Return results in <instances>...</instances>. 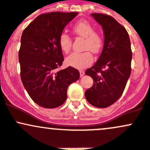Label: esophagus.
Returning <instances> with one entry per match:
<instances>
[{
    "instance_id": "esophagus-1",
    "label": "esophagus",
    "mask_w": 150,
    "mask_h": 150,
    "mask_svg": "<svg viewBox=\"0 0 150 150\" xmlns=\"http://www.w3.org/2000/svg\"><path fill=\"white\" fill-rule=\"evenodd\" d=\"M85 75V72L83 70H80V76L83 77Z\"/></svg>"
}]
</instances>
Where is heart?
I'll use <instances>...</instances> for the list:
<instances>
[{
  "label": "heart",
  "instance_id": "heart-1",
  "mask_svg": "<svg viewBox=\"0 0 150 150\" xmlns=\"http://www.w3.org/2000/svg\"><path fill=\"white\" fill-rule=\"evenodd\" d=\"M94 27L88 21H81L75 25L73 30L78 35L84 38V52H74L66 58L67 65L83 69L91 65L93 62V56L90 51L94 54H99L104 46V38L102 35L94 31ZM59 45L62 51L68 53L72 47V38L67 33H62L59 38Z\"/></svg>",
  "mask_w": 150,
  "mask_h": 150
}]
</instances>
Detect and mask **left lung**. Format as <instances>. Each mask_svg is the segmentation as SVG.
Listing matches in <instances>:
<instances>
[{
	"label": "left lung",
	"instance_id": "left-lung-1",
	"mask_svg": "<svg viewBox=\"0 0 150 150\" xmlns=\"http://www.w3.org/2000/svg\"><path fill=\"white\" fill-rule=\"evenodd\" d=\"M91 16L102 25L104 43L98 61L85 72L93 80L85 96L91 104L104 108L114 104L123 93L131 75L132 51L128 32L112 16L96 13Z\"/></svg>",
	"mask_w": 150,
	"mask_h": 150
}]
</instances>
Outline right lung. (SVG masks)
Segmentation results:
<instances>
[{
    "label": "right lung",
    "instance_id": "right-lung-1",
    "mask_svg": "<svg viewBox=\"0 0 150 150\" xmlns=\"http://www.w3.org/2000/svg\"><path fill=\"white\" fill-rule=\"evenodd\" d=\"M78 12L42 13L24 30L19 51L20 76L29 96L39 106L56 108L65 102L68 86L80 78L72 67L57 70L64 57L59 38Z\"/></svg>",
    "mask_w": 150,
    "mask_h": 150
}]
</instances>
